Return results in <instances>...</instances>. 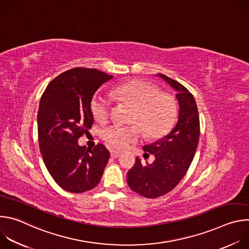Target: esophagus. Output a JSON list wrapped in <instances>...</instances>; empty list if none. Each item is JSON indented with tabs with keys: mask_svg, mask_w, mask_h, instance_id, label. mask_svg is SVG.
Instances as JSON below:
<instances>
[{
	"mask_svg": "<svg viewBox=\"0 0 249 249\" xmlns=\"http://www.w3.org/2000/svg\"><path fill=\"white\" fill-rule=\"evenodd\" d=\"M120 155H121L120 152H117V151H110V156H111L112 158H114V159L118 158Z\"/></svg>",
	"mask_w": 249,
	"mask_h": 249,
	"instance_id": "34e87169",
	"label": "esophagus"
}]
</instances>
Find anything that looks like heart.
I'll return each mask as SVG.
<instances>
[{
  "mask_svg": "<svg viewBox=\"0 0 249 249\" xmlns=\"http://www.w3.org/2000/svg\"><path fill=\"white\" fill-rule=\"evenodd\" d=\"M112 95L135 106L132 122L140 125L148 137L162 136L175 120L177 108L173 97L160 92L156 86L148 82L134 80L124 83L113 89ZM90 108L94 118L104 122L109 117L111 99L107 94L97 91L91 99ZM138 125H111L103 130L102 138L114 149H125L142 137V130Z\"/></svg>",
  "mask_w": 249,
  "mask_h": 249,
  "instance_id": "obj_1",
  "label": "heart"
}]
</instances>
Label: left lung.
<instances>
[{
    "mask_svg": "<svg viewBox=\"0 0 249 249\" xmlns=\"http://www.w3.org/2000/svg\"><path fill=\"white\" fill-rule=\"evenodd\" d=\"M158 76L175 89L179 113L169 134L144 146L145 155L155 156L154 162L142 164L141 160L136 158L134 166L128 171L129 187L147 198L162 196L180 182L193 160L200 135L198 108L192 93L180 83L162 74Z\"/></svg>",
    "mask_w": 249,
    "mask_h": 249,
    "instance_id": "left-lung-1",
    "label": "left lung"
}]
</instances>
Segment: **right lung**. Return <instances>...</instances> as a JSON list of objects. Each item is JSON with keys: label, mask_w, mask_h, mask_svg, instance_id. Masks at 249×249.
Here are the masks:
<instances>
[{"label": "right lung", "mask_w": 249, "mask_h": 249, "mask_svg": "<svg viewBox=\"0 0 249 249\" xmlns=\"http://www.w3.org/2000/svg\"><path fill=\"white\" fill-rule=\"evenodd\" d=\"M113 76L95 69L74 68L52 80L37 114L43 161L55 182L71 193H83L100 181L110 154L102 144L93 149L78 140L93 124L90 102L98 88Z\"/></svg>", "instance_id": "obj_1"}]
</instances>
